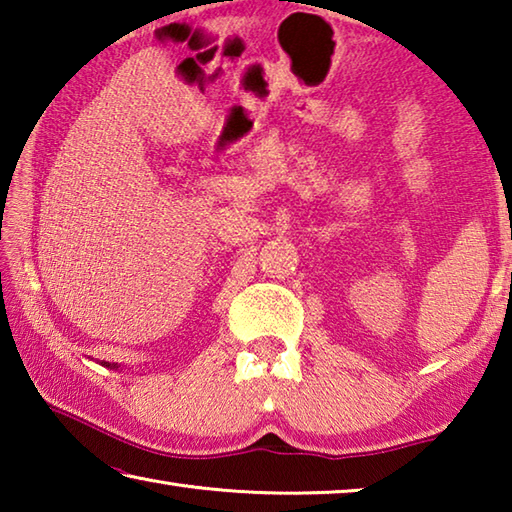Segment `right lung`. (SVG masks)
Here are the masks:
<instances>
[{"instance_id":"1","label":"right lung","mask_w":512,"mask_h":512,"mask_svg":"<svg viewBox=\"0 0 512 512\" xmlns=\"http://www.w3.org/2000/svg\"><path fill=\"white\" fill-rule=\"evenodd\" d=\"M103 366H106V368H117V363H112V366H110L108 361H103Z\"/></svg>"}]
</instances>
